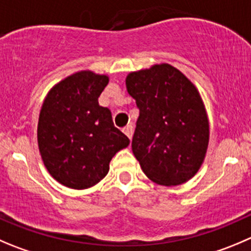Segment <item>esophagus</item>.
<instances>
[{
    "instance_id": "esophagus-1",
    "label": "esophagus",
    "mask_w": 251,
    "mask_h": 251,
    "mask_svg": "<svg viewBox=\"0 0 251 251\" xmlns=\"http://www.w3.org/2000/svg\"><path fill=\"white\" fill-rule=\"evenodd\" d=\"M123 132H124V134L129 138V139H132V135H133V126H132V124H128V126H126V127L123 128Z\"/></svg>"
}]
</instances>
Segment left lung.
I'll list each match as a JSON object with an SVG mask.
<instances>
[{
	"label": "left lung",
	"instance_id": "obj_1",
	"mask_svg": "<svg viewBox=\"0 0 251 251\" xmlns=\"http://www.w3.org/2000/svg\"><path fill=\"white\" fill-rule=\"evenodd\" d=\"M126 85L139 109L132 150L142 170L159 185L190 180L203 163L209 140L197 88L169 64L129 74Z\"/></svg>",
	"mask_w": 251,
	"mask_h": 251
}]
</instances>
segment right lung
<instances>
[{
	"label": "right lung",
	"mask_w": 251,
	"mask_h": 251,
	"mask_svg": "<svg viewBox=\"0 0 251 251\" xmlns=\"http://www.w3.org/2000/svg\"><path fill=\"white\" fill-rule=\"evenodd\" d=\"M106 75L80 71L60 81L44 100L38 122V145L50 175L70 188L96 185L109 161L129 145L114 127L112 113L99 104Z\"/></svg>",
	"instance_id": "obj_1"
}]
</instances>
